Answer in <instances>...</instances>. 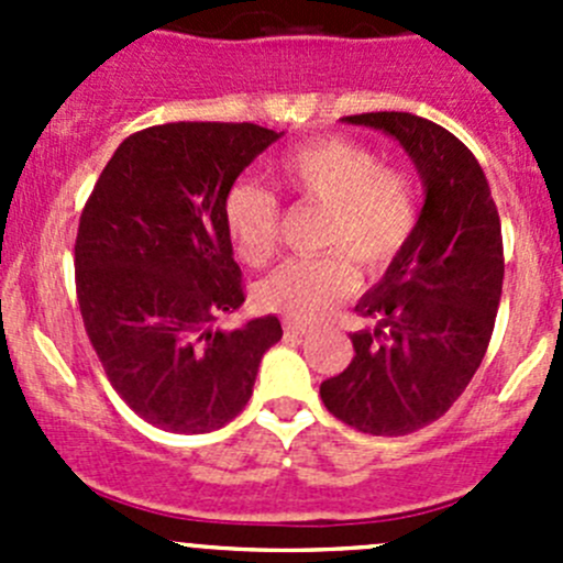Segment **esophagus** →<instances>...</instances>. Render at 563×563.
<instances>
[{
  "label": "esophagus",
  "instance_id": "obj_1",
  "mask_svg": "<svg viewBox=\"0 0 563 563\" xmlns=\"http://www.w3.org/2000/svg\"><path fill=\"white\" fill-rule=\"evenodd\" d=\"M283 329H286L288 334H310V332H313V327H310V323L294 321V318H286V321H283Z\"/></svg>",
  "mask_w": 563,
  "mask_h": 563
}]
</instances>
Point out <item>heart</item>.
Instances as JSON below:
<instances>
[{
	"label": "heart",
	"mask_w": 563,
	"mask_h": 563,
	"mask_svg": "<svg viewBox=\"0 0 563 563\" xmlns=\"http://www.w3.org/2000/svg\"><path fill=\"white\" fill-rule=\"evenodd\" d=\"M283 190L321 207L316 245L327 253L297 258L272 272L258 288L261 308L294 321H318L351 291L354 269L378 275L411 242L419 225L417 185L402 168L384 166L378 152L356 141L323 135L277 166ZM223 223L242 264L264 266L280 234V201L253 181H236L223 201Z\"/></svg>",
	"instance_id": "1"
}]
</instances>
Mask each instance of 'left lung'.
<instances>
[{
  "instance_id": "8db88e82",
  "label": "left lung",
  "mask_w": 563,
  "mask_h": 563,
  "mask_svg": "<svg viewBox=\"0 0 563 563\" xmlns=\"http://www.w3.org/2000/svg\"><path fill=\"white\" fill-rule=\"evenodd\" d=\"M402 144L424 181L406 250L356 305L354 356L321 384L332 417L371 435L435 422L485 360L504 286L501 220L485 172L450 130L406 111L345 117Z\"/></svg>"
}]
</instances>
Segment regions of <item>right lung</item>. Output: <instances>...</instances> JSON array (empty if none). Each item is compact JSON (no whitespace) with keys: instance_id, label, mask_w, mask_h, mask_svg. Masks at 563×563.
Returning a JSON list of instances; mask_svg holds the SVG:
<instances>
[{"instance_id":"1","label":"right lung","mask_w":563,"mask_h":563,"mask_svg":"<svg viewBox=\"0 0 563 563\" xmlns=\"http://www.w3.org/2000/svg\"><path fill=\"white\" fill-rule=\"evenodd\" d=\"M280 133L168 122L128 135L95 181L76 236L84 329L117 395L168 433L229 424L253 395L277 316L218 329L245 302L225 192Z\"/></svg>"}]
</instances>
